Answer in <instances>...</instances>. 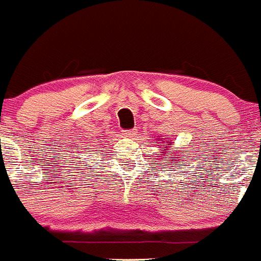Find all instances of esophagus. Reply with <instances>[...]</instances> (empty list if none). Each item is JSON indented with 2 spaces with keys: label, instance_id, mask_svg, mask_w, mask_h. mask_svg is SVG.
<instances>
[{
  "label": "esophagus",
  "instance_id": "obj_1",
  "mask_svg": "<svg viewBox=\"0 0 261 261\" xmlns=\"http://www.w3.org/2000/svg\"><path fill=\"white\" fill-rule=\"evenodd\" d=\"M135 133H137V131H135V128H133V130H123V131H122L123 137H126V138L134 137V135H135Z\"/></svg>",
  "mask_w": 261,
  "mask_h": 261
}]
</instances>
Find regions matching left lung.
Listing matches in <instances>:
<instances>
[{
  "label": "left lung",
  "instance_id": "obj_1",
  "mask_svg": "<svg viewBox=\"0 0 261 261\" xmlns=\"http://www.w3.org/2000/svg\"><path fill=\"white\" fill-rule=\"evenodd\" d=\"M160 146H162V144H160ZM163 146H165L164 148H163V151H164V149H167V144H163ZM159 155L160 156H164V152H162V153H159Z\"/></svg>",
  "mask_w": 261,
  "mask_h": 261
}]
</instances>
